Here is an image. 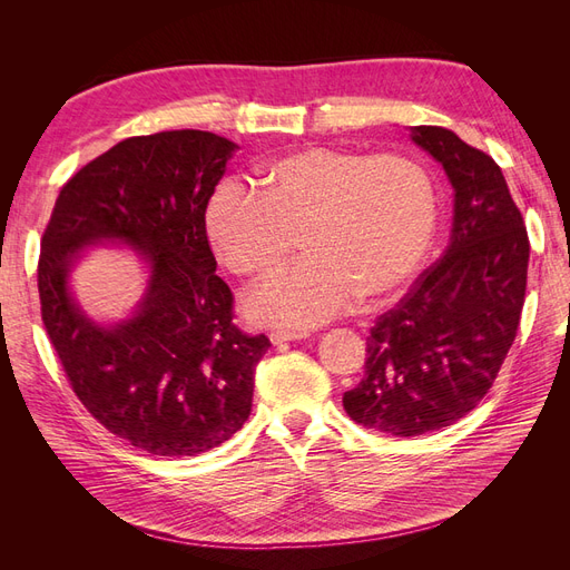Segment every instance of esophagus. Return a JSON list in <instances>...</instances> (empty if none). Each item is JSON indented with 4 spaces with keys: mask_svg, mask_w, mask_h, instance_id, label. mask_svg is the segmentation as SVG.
<instances>
[{
    "mask_svg": "<svg viewBox=\"0 0 570 570\" xmlns=\"http://www.w3.org/2000/svg\"><path fill=\"white\" fill-rule=\"evenodd\" d=\"M273 344H283V342H292V340H306V333H295V331H273L271 335Z\"/></svg>",
    "mask_w": 570,
    "mask_h": 570,
    "instance_id": "34e87169",
    "label": "esophagus"
}]
</instances>
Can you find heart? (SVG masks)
Returning a JSON list of instances; mask_svg holds the SVG:
<instances>
[{
    "label": "heart",
    "instance_id": "heart-1",
    "mask_svg": "<svg viewBox=\"0 0 570 570\" xmlns=\"http://www.w3.org/2000/svg\"><path fill=\"white\" fill-rule=\"evenodd\" d=\"M438 195L406 154L308 147L264 166L258 189L223 180L206 235L233 273L264 278L299 245V264L247 297L254 321L314 327L361 299L385 297L419 271L433 243Z\"/></svg>",
    "mask_w": 570,
    "mask_h": 570
}]
</instances>
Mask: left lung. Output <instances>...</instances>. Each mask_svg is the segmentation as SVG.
Segmentation results:
<instances>
[{"label": "left lung", "instance_id": "8db88e82", "mask_svg": "<svg viewBox=\"0 0 570 570\" xmlns=\"http://www.w3.org/2000/svg\"><path fill=\"white\" fill-rule=\"evenodd\" d=\"M411 140L454 187L450 247L409 295L375 321L366 373L344 392L350 419L392 438H416L473 411L502 368L525 302L530 243L502 168L440 126Z\"/></svg>", "mask_w": 570, "mask_h": 570}]
</instances>
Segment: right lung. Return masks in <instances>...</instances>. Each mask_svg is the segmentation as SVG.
Returning <instances> with one entry per match:
<instances>
[{
    "mask_svg": "<svg viewBox=\"0 0 570 570\" xmlns=\"http://www.w3.org/2000/svg\"><path fill=\"white\" fill-rule=\"evenodd\" d=\"M235 149L206 130L128 137L61 187L42 235V323L68 383L109 433L157 456L230 440L271 347L233 323L206 237V204ZM101 242L128 244L150 268L144 302L114 326L92 322L67 287L72 264Z\"/></svg>",
    "mask_w": 570,
    "mask_h": 570,
    "instance_id": "1",
    "label": "right lung"
}]
</instances>
